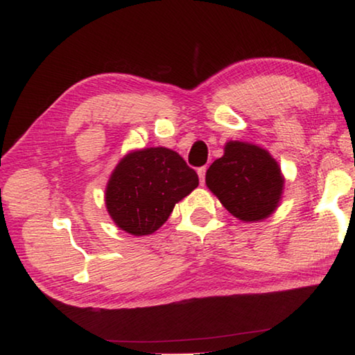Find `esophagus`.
<instances>
[{"mask_svg": "<svg viewBox=\"0 0 355 355\" xmlns=\"http://www.w3.org/2000/svg\"><path fill=\"white\" fill-rule=\"evenodd\" d=\"M205 172H207V167H199L198 168V175L200 180V184L205 183Z\"/></svg>", "mask_w": 355, "mask_h": 355, "instance_id": "obj_1", "label": "esophagus"}]
</instances>
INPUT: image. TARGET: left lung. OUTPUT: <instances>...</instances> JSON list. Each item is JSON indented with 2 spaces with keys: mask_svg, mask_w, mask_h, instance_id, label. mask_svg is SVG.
I'll use <instances>...</instances> for the list:
<instances>
[{
  "mask_svg": "<svg viewBox=\"0 0 355 355\" xmlns=\"http://www.w3.org/2000/svg\"><path fill=\"white\" fill-rule=\"evenodd\" d=\"M207 188L243 223H259L279 207L284 177L277 159L259 145L229 140L224 155L208 167Z\"/></svg>",
  "mask_w": 355,
  "mask_h": 355,
  "instance_id": "obj_1",
  "label": "left lung"
}]
</instances>
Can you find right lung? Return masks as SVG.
<instances>
[{
  "instance_id": "1",
  "label": "right lung",
  "mask_w": 355,
  "mask_h": 355,
  "mask_svg": "<svg viewBox=\"0 0 355 355\" xmlns=\"http://www.w3.org/2000/svg\"><path fill=\"white\" fill-rule=\"evenodd\" d=\"M198 184V173L177 151L166 147L132 150L110 173L105 208L116 227L144 237L156 232L175 204Z\"/></svg>"
}]
</instances>
